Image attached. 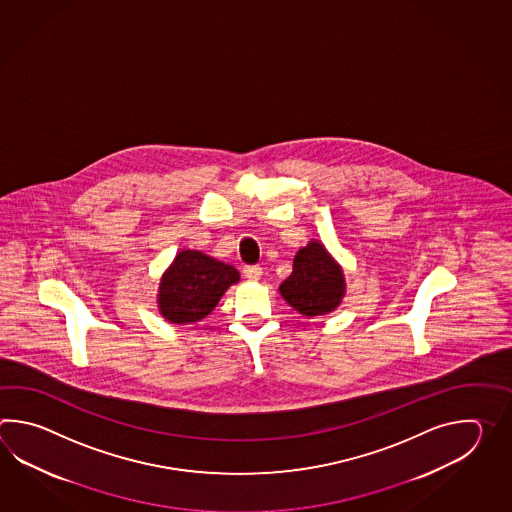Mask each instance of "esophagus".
Listing matches in <instances>:
<instances>
[{"label":"esophagus","mask_w":512,"mask_h":512,"mask_svg":"<svg viewBox=\"0 0 512 512\" xmlns=\"http://www.w3.org/2000/svg\"><path fill=\"white\" fill-rule=\"evenodd\" d=\"M243 274H245V278H249L251 282H258L261 278V274H263V269H261L260 265H249V267L243 269Z\"/></svg>","instance_id":"esophagus-1"}]
</instances>
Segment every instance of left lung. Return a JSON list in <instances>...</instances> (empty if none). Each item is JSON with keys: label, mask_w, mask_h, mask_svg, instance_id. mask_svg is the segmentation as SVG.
<instances>
[{"label": "left lung", "mask_w": 512, "mask_h": 512, "mask_svg": "<svg viewBox=\"0 0 512 512\" xmlns=\"http://www.w3.org/2000/svg\"><path fill=\"white\" fill-rule=\"evenodd\" d=\"M280 294L307 318L333 313L346 296L344 271L322 241L311 240L296 252L293 272L280 285Z\"/></svg>", "instance_id": "left-lung-1"}]
</instances>
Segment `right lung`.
<instances>
[{"label": "right lung", "mask_w": 512, "mask_h": 512, "mask_svg": "<svg viewBox=\"0 0 512 512\" xmlns=\"http://www.w3.org/2000/svg\"><path fill=\"white\" fill-rule=\"evenodd\" d=\"M238 282L240 272L232 265L192 249L177 252L161 276L159 313L177 326L196 324L210 315L230 285Z\"/></svg>", "instance_id": "obj_1"}]
</instances>
